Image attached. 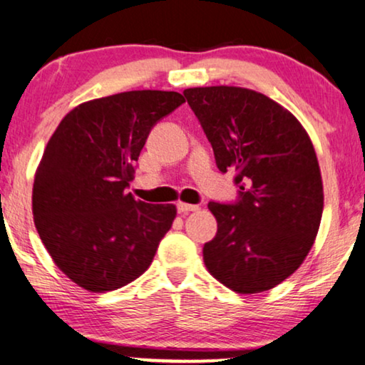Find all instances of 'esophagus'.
Masks as SVG:
<instances>
[{"mask_svg":"<svg viewBox=\"0 0 365 365\" xmlns=\"http://www.w3.org/2000/svg\"><path fill=\"white\" fill-rule=\"evenodd\" d=\"M197 210H199V205L186 204V202H179L178 204L179 214H189V212H197Z\"/></svg>","mask_w":365,"mask_h":365,"instance_id":"1","label":"esophagus"}]
</instances>
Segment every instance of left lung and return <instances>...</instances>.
<instances>
[{
    "instance_id": "8db88e82",
    "label": "left lung",
    "mask_w": 365,
    "mask_h": 365,
    "mask_svg": "<svg viewBox=\"0 0 365 365\" xmlns=\"http://www.w3.org/2000/svg\"><path fill=\"white\" fill-rule=\"evenodd\" d=\"M214 148L218 170L237 171L238 202H209L215 238L204 262L238 294L276 287L300 267L317 238L323 182L315 148L292 112L253 89H184Z\"/></svg>"
}]
</instances>
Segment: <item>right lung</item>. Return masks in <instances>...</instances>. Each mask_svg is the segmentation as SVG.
<instances>
[{"mask_svg":"<svg viewBox=\"0 0 365 365\" xmlns=\"http://www.w3.org/2000/svg\"><path fill=\"white\" fill-rule=\"evenodd\" d=\"M186 99L175 91H127L70 110L50 137L32 189L34 223L66 277L109 292L142 276L176 218L125 192L148 133Z\"/></svg>","mask_w":365,"mask_h":365,"instance_id":"1","label":"right lung"}]
</instances>
